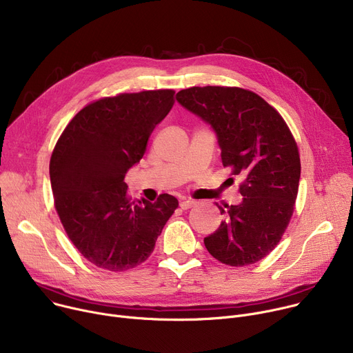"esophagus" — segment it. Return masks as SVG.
<instances>
[{
    "instance_id": "obj_1",
    "label": "esophagus",
    "mask_w": 353,
    "mask_h": 353,
    "mask_svg": "<svg viewBox=\"0 0 353 353\" xmlns=\"http://www.w3.org/2000/svg\"><path fill=\"white\" fill-rule=\"evenodd\" d=\"M195 205H196V202H195V201H191V199H188V201H182V202L179 203L181 209H183V210H186V209H191V208H194Z\"/></svg>"
}]
</instances>
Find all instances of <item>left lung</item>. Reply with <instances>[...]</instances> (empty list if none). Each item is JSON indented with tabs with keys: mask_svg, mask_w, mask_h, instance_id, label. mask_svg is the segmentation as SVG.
<instances>
[{
	"mask_svg": "<svg viewBox=\"0 0 353 353\" xmlns=\"http://www.w3.org/2000/svg\"><path fill=\"white\" fill-rule=\"evenodd\" d=\"M176 100L210 124L223 167L243 176L240 205L219 206L225 221L205 237L223 264H253L274 250L294 212L301 161L292 134L273 105L241 88L205 86L178 92Z\"/></svg>",
	"mask_w": 353,
	"mask_h": 353,
	"instance_id": "obj_1",
	"label": "left lung"
}]
</instances>
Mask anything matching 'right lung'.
<instances>
[{"label":"right lung","instance_id":"1","mask_svg":"<svg viewBox=\"0 0 353 353\" xmlns=\"http://www.w3.org/2000/svg\"><path fill=\"white\" fill-rule=\"evenodd\" d=\"M174 94L161 89L94 100L70 120L53 148L55 209L74 248L99 268L125 271L144 263L178 208L168 194L154 203L134 201L124 182L172 108Z\"/></svg>","mask_w":353,"mask_h":353}]
</instances>
